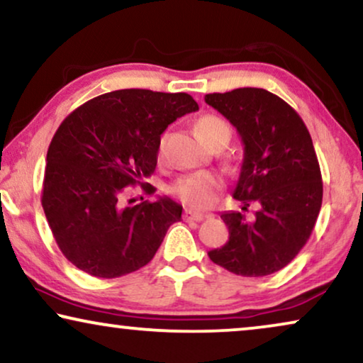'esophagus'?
<instances>
[{"label":"esophagus","instance_id":"34e87169","mask_svg":"<svg viewBox=\"0 0 363 363\" xmlns=\"http://www.w3.org/2000/svg\"><path fill=\"white\" fill-rule=\"evenodd\" d=\"M183 218H185L186 221H201V220H205L206 215H205V213H200V211L185 210V213H183Z\"/></svg>","mask_w":363,"mask_h":363}]
</instances>
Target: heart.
<instances>
[{
  "label": "heart",
  "instance_id": "obj_1",
  "mask_svg": "<svg viewBox=\"0 0 363 363\" xmlns=\"http://www.w3.org/2000/svg\"><path fill=\"white\" fill-rule=\"evenodd\" d=\"M198 135L205 140L208 145H218L226 143L231 138V127L225 118L215 113H206L200 117L195 123ZM167 135H162L158 140V158H163L165 153ZM223 188V178L213 172H196L191 175L178 178L173 185V193L191 208H206L210 206Z\"/></svg>",
  "mask_w": 363,
  "mask_h": 363
}]
</instances>
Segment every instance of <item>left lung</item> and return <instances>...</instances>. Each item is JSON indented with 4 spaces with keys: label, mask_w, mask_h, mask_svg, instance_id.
Here are the masks:
<instances>
[{
    "label": "left lung",
    "mask_w": 363,
    "mask_h": 363,
    "mask_svg": "<svg viewBox=\"0 0 363 363\" xmlns=\"http://www.w3.org/2000/svg\"><path fill=\"white\" fill-rule=\"evenodd\" d=\"M245 143V158L233 198L247 211L223 213L230 231L225 246L208 252L233 274L261 277L289 264L312 235L322 205V175L311 133L294 108L256 87L206 94Z\"/></svg>",
    "instance_id": "left-lung-1"
}]
</instances>
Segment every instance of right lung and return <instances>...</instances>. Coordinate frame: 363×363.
Here are the masks:
<instances>
[{
	"label": "right lung",
	"instance_id": "right-lung-1",
	"mask_svg": "<svg viewBox=\"0 0 363 363\" xmlns=\"http://www.w3.org/2000/svg\"><path fill=\"white\" fill-rule=\"evenodd\" d=\"M195 111L190 94L122 89L91 99L64 118L48 148L41 203L67 261L104 279L152 261L183 208L167 196L125 205L123 191L140 185L155 193L145 180L155 172L160 135Z\"/></svg>",
	"mask_w": 363,
	"mask_h": 363
}]
</instances>
